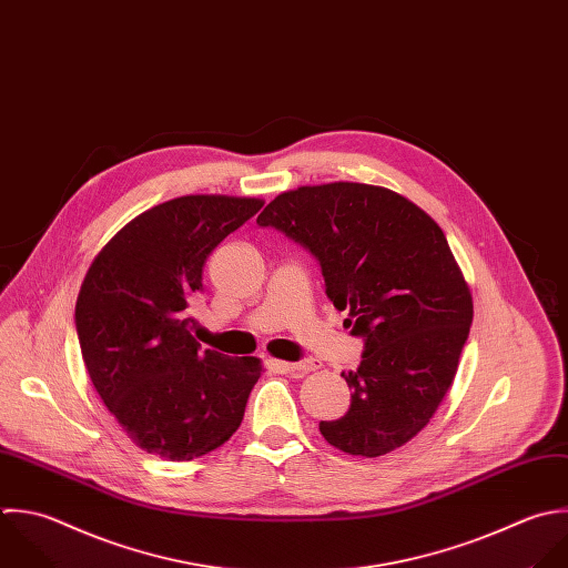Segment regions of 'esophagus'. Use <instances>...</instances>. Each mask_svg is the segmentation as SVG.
I'll return each instance as SVG.
<instances>
[{
    "label": "esophagus",
    "mask_w": 568,
    "mask_h": 568,
    "mask_svg": "<svg viewBox=\"0 0 568 568\" xmlns=\"http://www.w3.org/2000/svg\"><path fill=\"white\" fill-rule=\"evenodd\" d=\"M278 369H285V372H292L296 376H305L314 369H318V363L312 361V358H305V361H298V363H276Z\"/></svg>",
    "instance_id": "34e87169"
}]
</instances>
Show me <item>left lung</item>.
<instances>
[{"label": "left lung", "mask_w": 568, "mask_h": 568, "mask_svg": "<svg viewBox=\"0 0 568 568\" xmlns=\"http://www.w3.org/2000/svg\"><path fill=\"white\" fill-rule=\"evenodd\" d=\"M256 223L318 261L327 298L365 341L358 369L343 372L349 412L321 420L323 438L365 458L409 443L449 392L474 321L445 232L409 199L347 181L283 192Z\"/></svg>", "instance_id": "8db88e82"}]
</instances>
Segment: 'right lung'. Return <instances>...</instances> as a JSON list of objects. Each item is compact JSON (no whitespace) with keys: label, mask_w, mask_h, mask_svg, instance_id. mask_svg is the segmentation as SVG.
I'll use <instances>...</instances> for the list:
<instances>
[{"label":"right lung","mask_w":568,"mask_h":568,"mask_svg":"<svg viewBox=\"0 0 568 568\" xmlns=\"http://www.w3.org/2000/svg\"><path fill=\"white\" fill-rule=\"evenodd\" d=\"M261 207V199L223 194L154 205L105 243L81 283L74 325L90 381L152 456H205L243 420L261 361L201 349L187 307L210 252Z\"/></svg>","instance_id":"obj_1"}]
</instances>
